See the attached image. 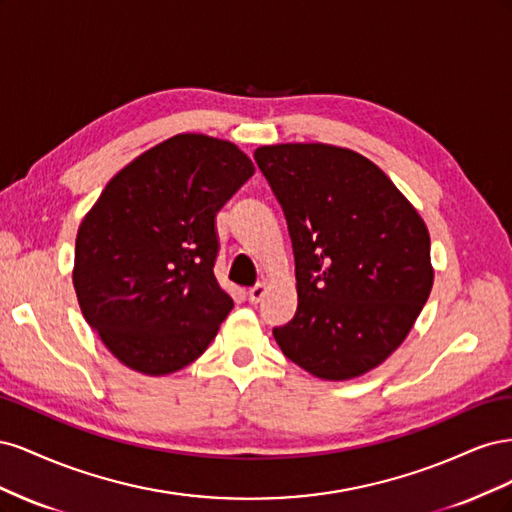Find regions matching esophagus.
I'll list each match as a JSON object with an SVG mask.
<instances>
[{
	"instance_id": "esophagus-1",
	"label": "esophagus",
	"mask_w": 512,
	"mask_h": 512,
	"mask_svg": "<svg viewBox=\"0 0 512 512\" xmlns=\"http://www.w3.org/2000/svg\"><path fill=\"white\" fill-rule=\"evenodd\" d=\"M267 290H269L267 282H258L256 286H252L250 290H247V297H250L252 303H258V301H262V297H265Z\"/></svg>"
}]
</instances>
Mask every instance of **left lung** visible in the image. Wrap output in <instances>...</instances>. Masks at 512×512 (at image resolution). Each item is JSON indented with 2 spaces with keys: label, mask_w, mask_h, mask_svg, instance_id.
<instances>
[{
  "label": "left lung",
  "mask_w": 512,
  "mask_h": 512,
  "mask_svg": "<svg viewBox=\"0 0 512 512\" xmlns=\"http://www.w3.org/2000/svg\"><path fill=\"white\" fill-rule=\"evenodd\" d=\"M254 158L284 209L297 275V314L275 342L316 378H359L401 346L429 299V230L352 149L284 143Z\"/></svg>",
  "instance_id": "obj_1"
}]
</instances>
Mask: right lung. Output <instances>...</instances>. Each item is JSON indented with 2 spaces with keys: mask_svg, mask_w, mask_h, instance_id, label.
I'll return each mask as SVG.
<instances>
[{
  "mask_svg": "<svg viewBox=\"0 0 512 512\" xmlns=\"http://www.w3.org/2000/svg\"><path fill=\"white\" fill-rule=\"evenodd\" d=\"M254 175L228 141L177 134L106 183L76 232L81 312L117 361L166 376L196 361L232 299L215 280V215Z\"/></svg>",
  "mask_w": 512,
  "mask_h": 512,
  "instance_id": "add662e5",
  "label": "right lung"
}]
</instances>
